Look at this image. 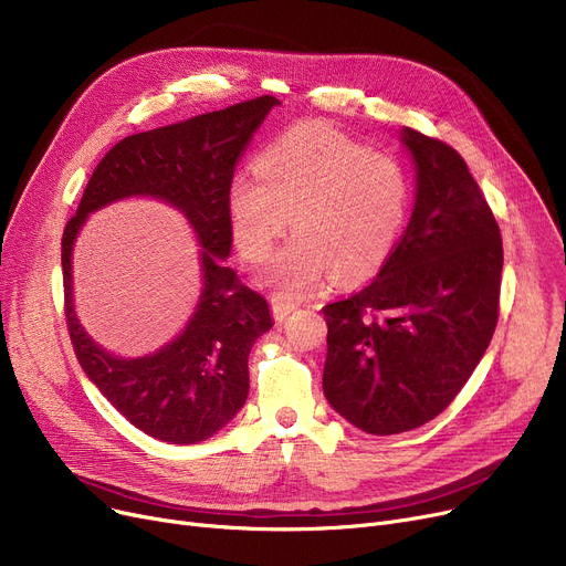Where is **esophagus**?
I'll list each match as a JSON object with an SVG mask.
<instances>
[{
    "label": "esophagus",
    "instance_id": "1",
    "mask_svg": "<svg viewBox=\"0 0 566 566\" xmlns=\"http://www.w3.org/2000/svg\"><path fill=\"white\" fill-rule=\"evenodd\" d=\"M295 310V305L293 303H284V301H273V316H275V321H284L291 312Z\"/></svg>",
    "mask_w": 566,
    "mask_h": 566
}]
</instances>
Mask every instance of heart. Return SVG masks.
<instances>
[{"instance_id":"b5f03b06","label":"heart","mask_w":566,"mask_h":566,"mask_svg":"<svg viewBox=\"0 0 566 566\" xmlns=\"http://www.w3.org/2000/svg\"><path fill=\"white\" fill-rule=\"evenodd\" d=\"M403 163L369 151L323 124L286 130L256 160V176L229 186V216L241 252L261 261L291 227L298 235L261 271L277 298H301L337 275L358 282L390 256L408 218Z\"/></svg>"}]
</instances>
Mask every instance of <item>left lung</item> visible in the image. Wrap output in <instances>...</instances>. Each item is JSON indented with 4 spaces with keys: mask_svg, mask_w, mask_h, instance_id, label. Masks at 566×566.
Returning a JSON list of instances; mask_svg holds the SVG:
<instances>
[{
    "mask_svg": "<svg viewBox=\"0 0 566 566\" xmlns=\"http://www.w3.org/2000/svg\"><path fill=\"white\" fill-rule=\"evenodd\" d=\"M418 197L380 273L323 307V392L353 427L418 429L448 408L486 353L500 314L502 238L457 148L403 128Z\"/></svg>",
    "mask_w": 566,
    "mask_h": 566,
    "instance_id": "obj_1",
    "label": "left lung"
}]
</instances>
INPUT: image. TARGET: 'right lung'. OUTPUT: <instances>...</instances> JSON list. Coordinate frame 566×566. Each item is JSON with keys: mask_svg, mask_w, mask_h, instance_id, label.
Here are the masks:
<instances>
[{"mask_svg": "<svg viewBox=\"0 0 566 566\" xmlns=\"http://www.w3.org/2000/svg\"><path fill=\"white\" fill-rule=\"evenodd\" d=\"M275 105V96H259L114 144L64 229V312L77 363L130 424L171 444L211 438L243 408L250 350L273 328L263 295L222 259L231 250L229 186L235 165ZM130 193L176 205L205 248V293L189 328L163 352L137 361L114 359L85 337L70 293V252L85 213Z\"/></svg>", "mask_w": 566, "mask_h": 566, "instance_id": "obj_1", "label": "right lung"}]
</instances>
